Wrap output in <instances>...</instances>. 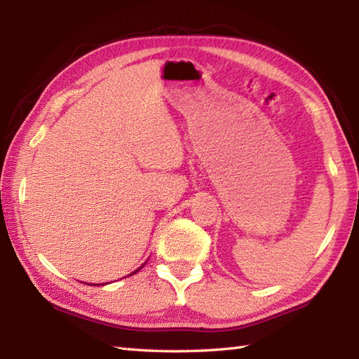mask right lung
<instances>
[{"mask_svg": "<svg viewBox=\"0 0 359 359\" xmlns=\"http://www.w3.org/2000/svg\"><path fill=\"white\" fill-rule=\"evenodd\" d=\"M143 265H144V264H143ZM143 265H142V266H143ZM142 266H140V269H142ZM140 269H137V270H135V271H134V273H137V271H139V270H140ZM134 273H131V274H134ZM131 274H129V276H131ZM85 284H86V282H85ZM88 285H90V284H88ZM94 285H95V284H94Z\"/></svg>", "mask_w": 359, "mask_h": 359, "instance_id": "1", "label": "right lung"}]
</instances>
